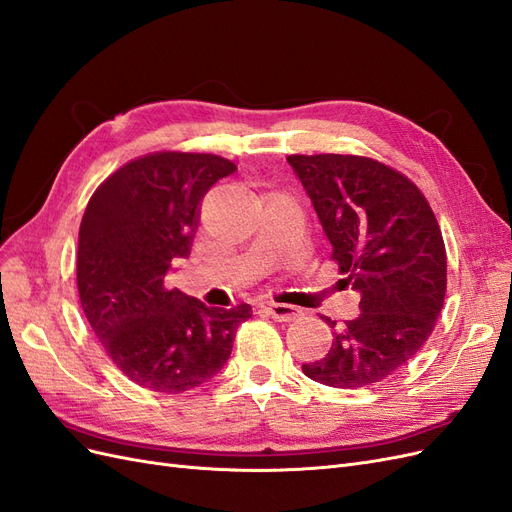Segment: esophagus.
<instances>
[{"label": "esophagus", "mask_w": 512, "mask_h": 512, "mask_svg": "<svg viewBox=\"0 0 512 512\" xmlns=\"http://www.w3.org/2000/svg\"><path fill=\"white\" fill-rule=\"evenodd\" d=\"M258 307L265 309V312L275 318L277 322H290L297 320L301 316V309L294 305H286V303H275V301H260Z\"/></svg>", "instance_id": "esophagus-1"}]
</instances>
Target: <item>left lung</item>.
<instances>
[{
  "instance_id": "obj_1",
  "label": "left lung",
  "mask_w": 512,
  "mask_h": 512,
  "mask_svg": "<svg viewBox=\"0 0 512 512\" xmlns=\"http://www.w3.org/2000/svg\"><path fill=\"white\" fill-rule=\"evenodd\" d=\"M333 245V260L361 292V316L324 322L333 346L303 374L335 389L389 378L425 346L446 297V247L427 198L399 170L352 153L286 158Z\"/></svg>"
}]
</instances>
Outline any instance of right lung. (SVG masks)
<instances>
[{"label": "right lung", "instance_id": "obj_1", "mask_svg": "<svg viewBox=\"0 0 512 512\" xmlns=\"http://www.w3.org/2000/svg\"><path fill=\"white\" fill-rule=\"evenodd\" d=\"M237 166L213 153L156 151L108 175L79 228L76 286L91 331L123 376L147 391L183 393L228 361L252 305L207 307L166 288L188 256L198 205Z\"/></svg>", "mask_w": 512, "mask_h": 512}]
</instances>
